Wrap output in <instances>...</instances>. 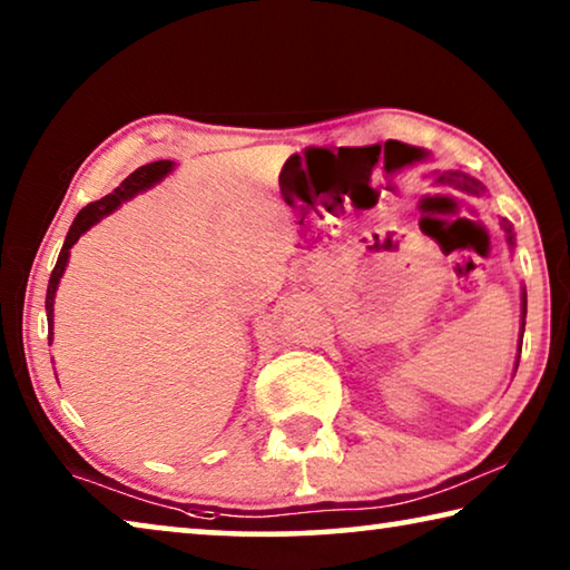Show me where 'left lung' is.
<instances>
[{"label":"left lung","mask_w":570,"mask_h":570,"mask_svg":"<svg viewBox=\"0 0 570 570\" xmlns=\"http://www.w3.org/2000/svg\"><path fill=\"white\" fill-rule=\"evenodd\" d=\"M439 183L462 189V193H469V195H482V193H484V187H482L480 183H476L474 177L464 175V171H444V175H439ZM502 228H504V233H508V243H510V246H514V236H512L510 223L502 220ZM525 314H528V294L522 292V327H520V342H522V332H525Z\"/></svg>","instance_id":"8db88e82"}]
</instances>
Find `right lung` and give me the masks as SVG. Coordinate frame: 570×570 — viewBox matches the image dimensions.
Masks as SVG:
<instances>
[{
  "instance_id": "right-lung-1",
  "label": "right lung",
  "mask_w": 570,
  "mask_h": 570,
  "mask_svg": "<svg viewBox=\"0 0 570 570\" xmlns=\"http://www.w3.org/2000/svg\"><path fill=\"white\" fill-rule=\"evenodd\" d=\"M171 167H175V161H169V159H159V161H151V165H144L137 171H131V175L126 177L124 183L114 189V193H108L106 197H101V200L86 205L83 210L76 215V220H73V225H70V230H68V236H66V243H62V248H60L58 264H56V268H52V274H50L48 296H45V312H48V330H50L48 340L50 342H52V312H56V309H52V304H56V292H58L60 278H62V274H66V266H68V258H70V248L76 246L78 238L83 236V233L90 228V225H96L98 220L106 218V215H111L116 207H119L126 200H131L134 195L141 193V189H149L151 185H157L161 177L169 175Z\"/></svg>"
}]
</instances>
